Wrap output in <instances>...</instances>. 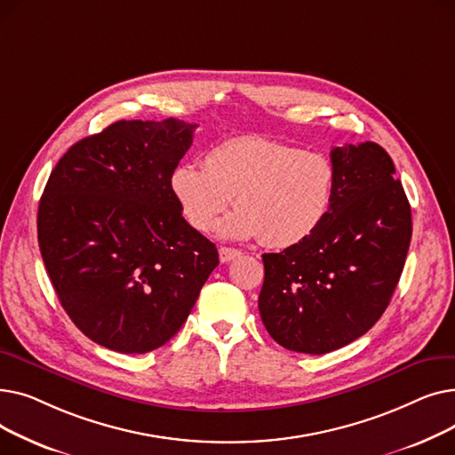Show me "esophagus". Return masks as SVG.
<instances>
[{
    "instance_id": "1",
    "label": "esophagus",
    "mask_w": 455,
    "mask_h": 455,
    "mask_svg": "<svg viewBox=\"0 0 455 455\" xmlns=\"http://www.w3.org/2000/svg\"><path fill=\"white\" fill-rule=\"evenodd\" d=\"M242 256V251L237 249H232V247H221L220 249V259L223 261V264H227V261H232L235 258Z\"/></svg>"
}]
</instances>
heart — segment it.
<instances>
[{
	"label": "heart",
	"mask_w": 455,
	"mask_h": 455,
	"mask_svg": "<svg viewBox=\"0 0 455 455\" xmlns=\"http://www.w3.org/2000/svg\"><path fill=\"white\" fill-rule=\"evenodd\" d=\"M336 170L328 156L266 136H235L206 151L203 170L179 165L172 191L186 221L212 232L232 199L237 208L220 225L234 240L259 237L290 249L312 235L331 208Z\"/></svg>",
	"instance_id": "heart-1"
}]
</instances>
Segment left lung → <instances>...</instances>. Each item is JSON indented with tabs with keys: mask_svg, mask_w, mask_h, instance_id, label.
<instances>
[{
	"mask_svg": "<svg viewBox=\"0 0 455 455\" xmlns=\"http://www.w3.org/2000/svg\"><path fill=\"white\" fill-rule=\"evenodd\" d=\"M326 220L302 243L264 254L259 317L283 348L326 354L362 338L386 312L411 242V208L395 164L374 141L333 148Z\"/></svg>",
	"mask_w": 455,
	"mask_h": 455,
	"instance_id": "8db88e82",
	"label": "left lung"
}]
</instances>
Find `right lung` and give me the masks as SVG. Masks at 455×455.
<instances>
[{
	"instance_id": "add662e5",
	"label": "right lung",
	"mask_w": 455,
	"mask_h": 455,
	"mask_svg": "<svg viewBox=\"0 0 455 455\" xmlns=\"http://www.w3.org/2000/svg\"><path fill=\"white\" fill-rule=\"evenodd\" d=\"M196 127L122 119L71 146L44 188L45 271L69 319L101 347L146 354L165 345L220 264L172 191Z\"/></svg>"
}]
</instances>
